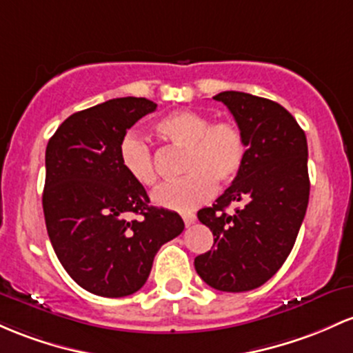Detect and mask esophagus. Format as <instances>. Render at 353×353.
Returning a JSON list of instances; mask_svg holds the SVG:
<instances>
[{"label": "esophagus", "instance_id": "esophagus-1", "mask_svg": "<svg viewBox=\"0 0 353 353\" xmlns=\"http://www.w3.org/2000/svg\"><path fill=\"white\" fill-rule=\"evenodd\" d=\"M183 219H184L185 226H191V224L196 221V214H194V212H184Z\"/></svg>", "mask_w": 353, "mask_h": 353}]
</instances>
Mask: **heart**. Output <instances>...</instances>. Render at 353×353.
<instances>
[{"label": "heart", "mask_w": 353, "mask_h": 353, "mask_svg": "<svg viewBox=\"0 0 353 353\" xmlns=\"http://www.w3.org/2000/svg\"><path fill=\"white\" fill-rule=\"evenodd\" d=\"M157 132L174 145L188 150L184 179L165 183L154 191L157 206L191 211L214 194L216 184L233 183L246 162L248 145L243 130L231 120L212 122L196 110H176L157 120ZM119 161L127 176L142 185L157 181L156 162L149 142L137 132H127L119 142Z\"/></svg>", "instance_id": "obj_1"}]
</instances>
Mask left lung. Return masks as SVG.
<instances>
[{
    "label": "left lung",
    "mask_w": 353,
    "mask_h": 353,
    "mask_svg": "<svg viewBox=\"0 0 353 353\" xmlns=\"http://www.w3.org/2000/svg\"><path fill=\"white\" fill-rule=\"evenodd\" d=\"M233 114L246 139L239 176L197 218L214 236L194 259L197 274L219 292H250L270 280L296 241L308 206V145L280 103L245 92L212 97ZM236 205L231 215L225 208Z\"/></svg>",
    "instance_id": "obj_1"
}]
</instances>
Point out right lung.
I'll return each instance as SVG.
<instances>
[{"label": "right lung", "instance_id": "right-lung-1", "mask_svg": "<svg viewBox=\"0 0 353 353\" xmlns=\"http://www.w3.org/2000/svg\"><path fill=\"white\" fill-rule=\"evenodd\" d=\"M156 107L142 97L107 100L70 115L46 145V231L61 266L94 295L141 290L159 248L184 230L177 212L149 206L119 161L122 135ZM130 212L143 218L129 221Z\"/></svg>", "mask_w": 353, "mask_h": 353}]
</instances>
